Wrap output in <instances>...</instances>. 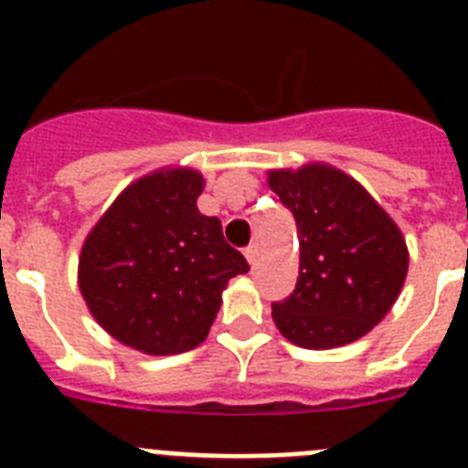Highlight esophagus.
Here are the masks:
<instances>
[{
  "label": "esophagus",
  "mask_w": 468,
  "mask_h": 468,
  "mask_svg": "<svg viewBox=\"0 0 468 468\" xmlns=\"http://www.w3.org/2000/svg\"><path fill=\"white\" fill-rule=\"evenodd\" d=\"M255 258H258V246H255V243H253V246L246 248V260L250 264H255Z\"/></svg>",
  "instance_id": "obj_1"
}]
</instances>
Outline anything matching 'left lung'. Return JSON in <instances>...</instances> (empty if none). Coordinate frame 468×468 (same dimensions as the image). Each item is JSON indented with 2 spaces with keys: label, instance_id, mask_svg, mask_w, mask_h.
Returning <instances> with one entry per match:
<instances>
[{
  "label": "left lung",
  "instance_id": "left-lung-1",
  "mask_svg": "<svg viewBox=\"0 0 468 468\" xmlns=\"http://www.w3.org/2000/svg\"><path fill=\"white\" fill-rule=\"evenodd\" d=\"M300 237L295 291L271 302L276 328L304 349H333L378 325L408 274V248L375 198L337 168L270 173Z\"/></svg>",
  "mask_w": 468,
  "mask_h": 468
}]
</instances>
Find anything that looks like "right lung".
Segmentation results:
<instances>
[{
	"label": "right lung",
	"mask_w": 468,
	"mask_h": 468,
	"mask_svg": "<svg viewBox=\"0 0 468 468\" xmlns=\"http://www.w3.org/2000/svg\"><path fill=\"white\" fill-rule=\"evenodd\" d=\"M204 180L177 168L123 189L86 239L80 291L95 321L123 345L168 356L206 340L227 281L246 258L201 215Z\"/></svg>",
	"instance_id": "add662e5"
}]
</instances>
